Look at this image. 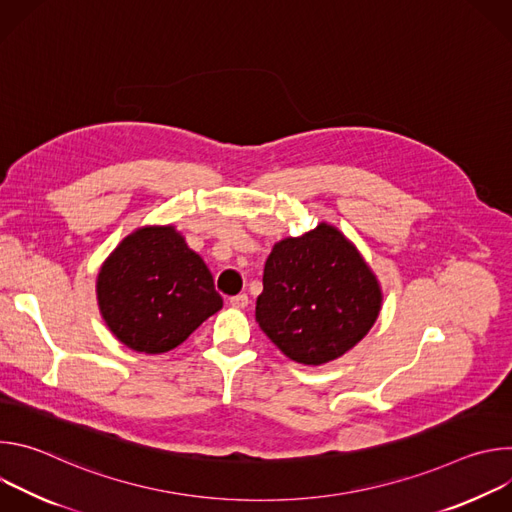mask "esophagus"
Instances as JSON below:
<instances>
[{"mask_svg": "<svg viewBox=\"0 0 512 512\" xmlns=\"http://www.w3.org/2000/svg\"><path fill=\"white\" fill-rule=\"evenodd\" d=\"M247 304H249L247 294H239V296H233V298H231V306H233V308H237V310L247 308Z\"/></svg>", "mask_w": 512, "mask_h": 512, "instance_id": "esophagus-1", "label": "esophagus"}]
</instances>
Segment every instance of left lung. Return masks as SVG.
Instances as JSON below:
<instances>
[{"mask_svg":"<svg viewBox=\"0 0 512 512\" xmlns=\"http://www.w3.org/2000/svg\"><path fill=\"white\" fill-rule=\"evenodd\" d=\"M381 285L358 249L332 225L273 245L255 320L291 360L330 362L356 346L381 312Z\"/></svg>","mask_w":512,"mask_h":512,"instance_id":"1","label":"left lung"}]
</instances>
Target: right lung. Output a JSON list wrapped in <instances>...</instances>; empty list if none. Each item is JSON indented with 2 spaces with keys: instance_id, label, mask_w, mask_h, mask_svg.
Segmentation results:
<instances>
[{
  "instance_id": "1",
  "label": "right lung",
  "mask_w": 512,
  "mask_h": 512,
  "mask_svg": "<svg viewBox=\"0 0 512 512\" xmlns=\"http://www.w3.org/2000/svg\"><path fill=\"white\" fill-rule=\"evenodd\" d=\"M97 302L127 348L162 354L223 308L212 273L172 227H141L105 259Z\"/></svg>"
}]
</instances>
